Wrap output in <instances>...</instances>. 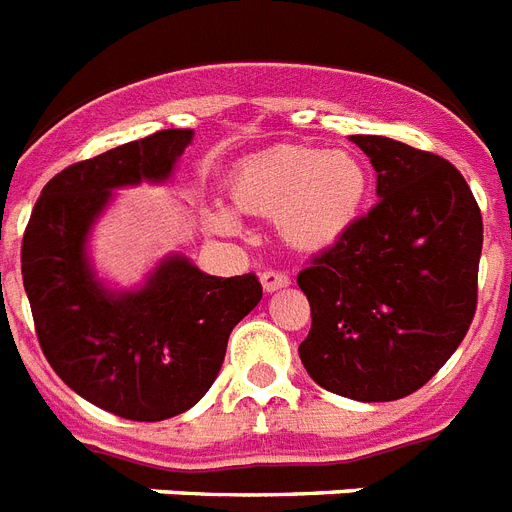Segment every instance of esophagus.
Instances as JSON below:
<instances>
[{
    "label": "esophagus",
    "mask_w": 512,
    "mask_h": 512,
    "mask_svg": "<svg viewBox=\"0 0 512 512\" xmlns=\"http://www.w3.org/2000/svg\"><path fill=\"white\" fill-rule=\"evenodd\" d=\"M290 285V277L282 272H274V269H269V272L261 274V287H264L266 293H274V290H282V287Z\"/></svg>",
    "instance_id": "34e87169"
}]
</instances>
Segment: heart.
I'll use <instances>...</instances> for the list:
<instances>
[{
  "label": "heart",
  "mask_w": 512,
  "mask_h": 512,
  "mask_svg": "<svg viewBox=\"0 0 512 512\" xmlns=\"http://www.w3.org/2000/svg\"><path fill=\"white\" fill-rule=\"evenodd\" d=\"M227 188L240 211L277 219L290 246L324 251L340 243L361 217L369 170L350 151L285 143L240 162ZM209 225L219 235L240 232V219L225 206L209 211Z\"/></svg>",
  "instance_id": "obj_1"
}]
</instances>
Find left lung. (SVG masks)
Listing matches in <instances>:
<instances>
[{
    "label": "left lung",
    "instance_id": "obj_1",
    "mask_svg": "<svg viewBox=\"0 0 512 512\" xmlns=\"http://www.w3.org/2000/svg\"><path fill=\"white\" fill-rule=\"evenodd\" d=\"M377 172L379 204L298 274L311 303L308 377L361 403L424 387L476 314L481 211L453 164L384 135H350Z\"/></svg>",
    "mask_w": 512,
    "mask_h": 512
}]
</instances>
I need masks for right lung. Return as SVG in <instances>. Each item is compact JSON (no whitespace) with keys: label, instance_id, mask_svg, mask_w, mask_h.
<instances>
[{"label":"right lung","instance_id":"right-lung-1","mask_svg":"<svg viewBox=\"0 0 512 512\" xmlns=\"http://www.w3.org/2000/svg\"><path fill=\"white\" fill-rule=\"evenodd\" d=\"M193 130H159L70 164L41 190L25 227L23 285L46 361L88 403L130 421H164L204 398L232 327L261 301L256 274L211 277L170 253L135 290H112L88 235L117 188L167 183Z\"/></svg>","mask_w":512,"mask_h":512}]
</instances>
